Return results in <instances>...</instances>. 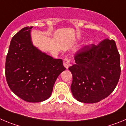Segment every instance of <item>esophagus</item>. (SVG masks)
<instances>
[{"label":"esophagus","instance_id":"34e87169","mask_svg":"<svg viewBox=\"0 0 126 126\" xmlns=\"http://www.w3.org/2000/svg\"><path fill=\"white\" fill-rule=\"evenodd\" d=\"M71 60H70V58H65L64 59V60H63V65H64V66L66 68H68L70 66H71Z\"/></svg>","mask_w":126,"mask_h":126}]
</instances>
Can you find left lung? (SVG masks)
<instances>
[{
    "label": "left lung",
    "instance_id": "obj_1",
    "mask_svg": "<svg viewBox=\"0 0 126 126\" xmlns=\"http://www.w3.org/2000/svg\"><path fill=\"white\" fill-rule=\"evenodd\" d=\"M74 58L75 64L68 69L73 76L71 92L78 101L98 102L114 91L121 75L120 55L114 40L87 45Z\"/></svg>",
    "mask_w": 126,
    "mask_h": 126
}]
</instances>
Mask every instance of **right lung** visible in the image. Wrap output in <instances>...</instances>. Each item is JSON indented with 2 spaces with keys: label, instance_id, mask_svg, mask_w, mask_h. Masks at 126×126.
Returning <instances> with one entry per match:
<instances>
[{
  "label": "right lung",
  "instance_id": "obj_1",
  "mask_svg": "<svg viewBox=\"0 0 126 126\" xmlns=\"http://www.w3.org/2000/svg\"><path fill=\"white\" fill-rule=\"evenodd\" d=\"M31 27L14 36L5 62V77L11 90L28 102H39L51 95L55 81L65 70L62 59H54L33 46Z\"/></svg>",
  "mask_w": 126,
  "mask_h": 126
}]
</instances>
